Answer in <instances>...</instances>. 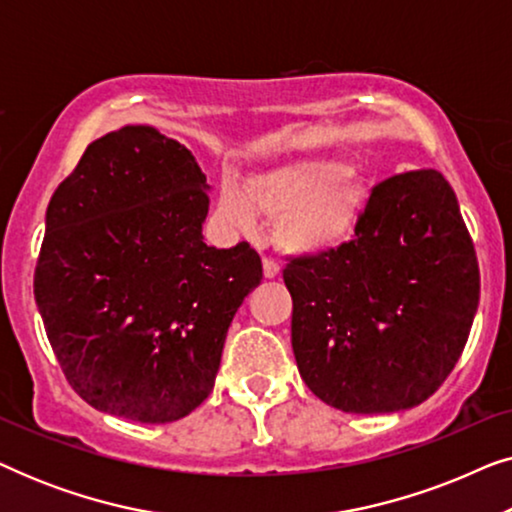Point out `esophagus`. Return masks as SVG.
Returning <instances> with one entry per match:
<instances>
[{"instance_id": "esophagus-1", "label": "esophagus", "mask_w": 512, "mask_h": 512, "mask_svg": "<svg viewBox=\"0 0 512 512\" xmlns=\"http://www.w3.org/2000/svg\"><path fill=\"white\" fill-rule=\"evenodd\" d=\"M279 275V265L270 258H263V277L265 279H275Z\"/></svg>"}]
</instances>
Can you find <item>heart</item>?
I'll return each mask as SVG.
<instances>
[{
  "instance_id": "obj_1",
  "label": "heart",
  "mask_w": 512,
  "mask_h": 512,
  "mask_svg": "<svg viewBox=\"0 0 512 512\" xmlns=\"http://www.w3.org/2000/svg\"><path fill=\"white\" fill-rule=\"evenodd\" d=\"M370 179L342 158L303 156L251 172L240 191L223 184L219 219L233 230H251L256 219L275 223V244L291 258H321L354 235L366 212Z\"/></svg>"
}]
</instances>
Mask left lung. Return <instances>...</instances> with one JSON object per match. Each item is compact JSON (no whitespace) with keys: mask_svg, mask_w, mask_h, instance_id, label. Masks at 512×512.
<instances>
[{"mask_svg":"<svg viewBox=\"0 0 512 512\" xmlns=\"http://www.w3.org/2000/svg\"><path fill=\"white\" fill-rule=\"evenodd\" d=\"M284 284L300 377L356 415L424 403L464 352L480 300L471 235L436 170L375 186L354 240L291 261Z\"/></svg>","mask_w":512,"mask_h":512,"instance_id":"obj_1","label":"left lung"}]
</instances>
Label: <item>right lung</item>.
Here are the masks:
<instances>
[{
	"label": "right lung",
	"mask_w": 512,
	"mask_h": 512,
	"mask_svg": "<svg viewBox=\"0 0 512 512\" xmlns=\"http://www.w3.org/2000/svg\"><path fill=\"white\" fill-rule=\"evenodd\" d=\"M209 188L193 153L151 125L95 139L55 188L34 300L69 384L95 410L165 424L212 391L263 268L247 242H202Z\"/></svg>",
	"instance_id": "right-lung-1"
}]
</instances>
